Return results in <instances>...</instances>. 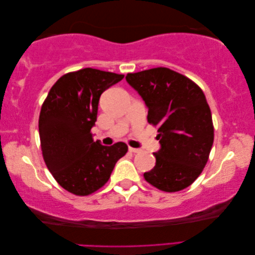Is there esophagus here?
<instances>
[{
  "label": "esophagus",
  "instance_id": "1",
  "mask_svg": "<svg viewBox=\"0 0 255 255\" xmlns=\"http://www.w3.org/2000/svg\"><path fill=\"white\" fill-rule=\"evenodd\" d=\"M129 151H130V152H132V153H138V152H140V149H137V148H131V147H129Z\"/></svg>",
  "mask_w": 255,
  "mask_h": 255
}]
</instances>
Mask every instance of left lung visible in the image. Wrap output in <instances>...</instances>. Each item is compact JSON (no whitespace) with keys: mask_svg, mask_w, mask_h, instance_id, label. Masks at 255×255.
I'll return each instance as SVG.
<instances>
[{"mask_svg":"<svg viewBox=\"0 0 255 255\" xmlns=\"http://www.w3.org/2000/svg\"><path fill=\"white\" fill-rule=\"evenodd\" d=\"M126 81L148 107L158 129L155 165L143 176L164 192L188 187L202 173L214 142L211 112L204 92L192 80L167 68L128 73Z\"/></svg>","mask_w":255,"mask_h":255,"instance_id":"1","label":"left lung"}]
</instances>
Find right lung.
I'll list each match as a JSON object with an SVG mask.
<instances>
[{"label":"right lung","instance_id":"right-lung-1","mask_svg":"<svg viewBox=\"0 0 255 255\" xmlns=\"http://www.w3.org/2000/svg\"><path fill=\"white\" fill-rule=\"evenodd\" d=\"M123 74L85 68L62 75L41 106L39 137L45 163L64 189L79 196L94 193L110 180L126 143L107 147L91 133L102 93Z\"/></svg>","mask_w":255,"mask_h":255}]
</instances>
